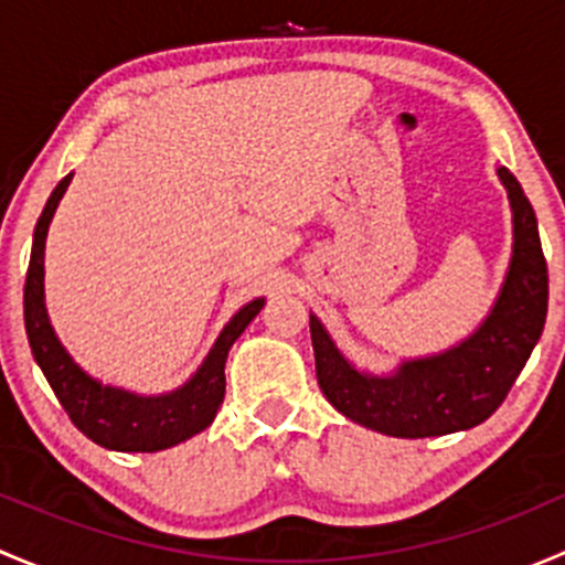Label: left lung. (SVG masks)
Returning <instances> with one entry per match:
<instances>
[{
	"label": "left lung",
	"instance_id": "1",
	"mask_svg": "<svg viewBox=\"0 0 565 565\" xmlns=\"http://www.w3.org/2000/svg\"><path fill=\"white\" fill-rule=\"evenodd\" d=\"M498 177L514 224L509 270L489 315L459 344L374 374L344 358L319 317H309L319 388L344 418L388 437H440L483 424L509 396L544 330L550 278L525 191L505 167Z\"/></svg>",
	"mask_w": 565,
	"mask_h": 565
}]
</instances>
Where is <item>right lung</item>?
I'll return each mask as SVG.
<instances>
[{"label":"right lung","mask_w":565,"mask_h":565,"mask_svg":"<svg viewBox=\"0 0 565 565\" xmlns=\"http://www.w3.org/2000/svg\"><path fill=\"white\" fill-rule=\"evenodd\" d=\"M71 180L73 172L54 188L43 215L38 218L35 237H32L30 270H26L24 284V324L35 363L73 424L108 451L156 454L177 446V443L191 440L193 435L213 424L226 391V355H230L232 344L241 339L243 330L248 328L250 319L259 315L265 298H254L224 324L202 366L180 388L147 396V393L100 383L98 377L84 372L73 361L51 324L49 309H45V237H49V224Z\"/></svg>","instance_id":"obj_1"}]
</instances>
